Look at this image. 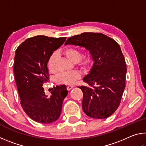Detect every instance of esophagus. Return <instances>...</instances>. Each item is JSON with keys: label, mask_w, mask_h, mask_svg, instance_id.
Wrapping results in <instances>:
<instances>
[{"label": "esophagus", "mask_w": 146, "mask_h": 146, "mask_svg": "<svg viewBox=\"0 0 146 146\" xmlns=\"http://www.w3.org/2000/svg\"><path fill=\"white\" fill-rule=\"evenodd\" d=\"M73 87H74L73 86H71V85H70V86H67V90H68V91H70V90H71V89H73Z\"/></svg>", "instance_id": "1"}]
</instances>
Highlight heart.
Wrapping results in <instances>:
<instances>
[{
  "label": "heart",
  "instance_id": "obj_1",
  "mask_svg": "<svg viewBox=\"0 0 146 146\" xmlns=\"http://www.w3.org/2000/svg\"><path fill=\"white\" fill-rule=\"evenodd\" d=\"M64 54L69 60L73 62H77L78 65L84 69H86L90 66L91 60L89 56H84L81 57V53L78 49L74 48H69L64 51ZM58 57V53L53 52L49 56L48 62V66L49 71L51 73H55L56 71V61ZM80 77V73L78 71L73 70L65 71L59 74L56 76V82L64 84H73L75 81Z\"/></svg>",
  "mask_w": 146,
  "mask_h": 146
}]
</instances>
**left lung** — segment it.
I'll return each mask as SVG.
<instances>
[{
	"mask_svg": "<svg viewBox=\"0 0 146 146\" xmlns=\"http://www.w3.org/2000/svg\"><path fill=\"white\" fill-rule=\"evenodd\" d=\"M68 44L85 48L93 62L83 78L93 88L78 87L83 92L84 112L97 119L108 118L117 110L125 87L126 64L119 44L102 33L88 32L70 37Z\"/></svg>",
	"mask_w": 146,
	"mask_h": 146,
	"instance_id": "left-lung-1",
	"label": "left lung"
}]
</instances>
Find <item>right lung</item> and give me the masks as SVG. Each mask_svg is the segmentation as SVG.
I'll return each mask as SVG.
<instances>
[{
    "instance_id": "obj_1",
    "label": "right lung",
    "mask_w": 146,
    "mask_h": 146,
    "mask_svg": "<svg viewBox=\"0 0 146 146\" xmlns=\"http://www.w3.org/2000/svg\"><path fill=\"white\" fill-rule=\"evenodd\" d=\"M66 39L35 36L26 39L16 50L13 72L21 104L35 122L52 123L60 115L63 100L68 93L66 86L54 87L48 97L42 85L49 80L47 65L49 56Z\"/></svg>"
}]
</instances>
